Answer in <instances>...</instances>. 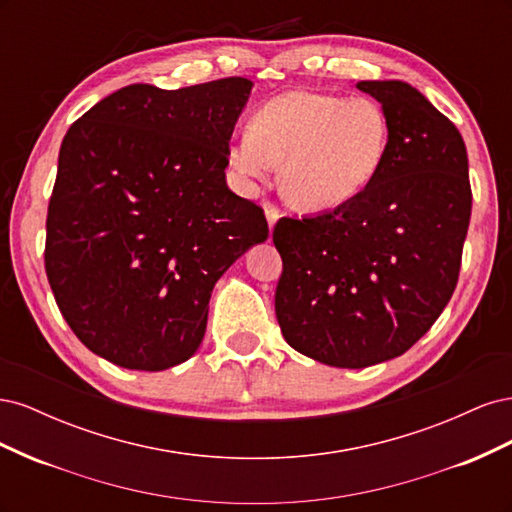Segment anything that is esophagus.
<instances>
[{
    "mask_svg": "<svg viewBox=\"0 0 512 512\" xmlns=\"http://www.w3.org/2000/svg\"><path fill=\"white\" fill-rule=\"evenodd\" d=\"M262 207H265V215H267V222H269V228L273 230V226H275V222L280 220V209H277L273 203H269V200H265V203H262Z\"/></svg>",
    "mask_w": 512,
    "mask_h": 512,
    "instance_id": "1",
    "label": "esophagus"
}]
</instances>
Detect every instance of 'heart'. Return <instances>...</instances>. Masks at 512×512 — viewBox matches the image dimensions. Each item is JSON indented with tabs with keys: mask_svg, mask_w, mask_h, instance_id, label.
Masks as SVG:
<instances>
[{
	"mask_svg": "<svg viewBox=\"0 0 512 512\" xmlns=\"http://www.w3.org/2000/svg\"><path fill=\"white\" fill-rule=\"evenodd\" d=\"M393 128L384 106L367 96L288 91L260 104L228 149L230 166L247 179L284 162L282 190L303 211L344 207L378 179Z\"/></svg>",
	"mask_w": 512,
	"mask_h": 512,
	"instance_id": "obj_1",
	"label": "heart"
}]
</instances>
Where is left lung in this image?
<instances>
[{
  "mask_svg": "<svg viewBox=\"0 0 512 512\" xmlns=\"http://www.w3.org/2000/svg\"><path fill=\"white\" fill-rule=\"evenodd\" d=\"M389 113L382 173L344 207L282 218L275 316L309 359L361 369L410 350L451 301L472 213L455 123L401 81H361Z\"/></svg>",
  "mask_w": 512,
  "mask_h": 512,
  "instance_id": "obj_1",
  "label": "left lung"
}]
</instances>
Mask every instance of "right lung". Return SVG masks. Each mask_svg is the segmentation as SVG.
<instances>
[{
  "label": "right lung",
  "mask_w": 512,
  "mask_h": 512,
  "mask_svg": "<svg viewBox=\"0 0 512 512\" xmlns=\"http://www.w3.org/2000/svg\"><path fill=\"white\" fill-rule=\"evenodd\" d=\"M252 81L134 83L76 119L59 149L44 269L61 316L102 359L138 371L188 361L215 282L265 241V211L226 185Z\"/></svg>",
  "instance_id": "1"
}]
</instances>
